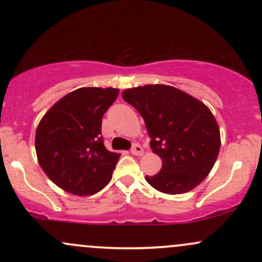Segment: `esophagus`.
Returning a JSON list of instances; mask_svg holds the SVG:
<instances>
[{
    "label": "esophagus",
    "instance_id": "esophagus-1",
    "mask_svg": "<svg viewBox=\"0 0 262 262\" xmlns=\"http://www.w3.org/2000/svg\"><path fill=\"white\" fill-rule=\"evenodd\" d=\"M130 152L133 155H137V156H141L144 154V150H143V148H141V146L139 145V144H134L133 145V148L130 149Z\"/></svg>",
    "mask_w": 262,
    "mask_h": 262
}]
</instances>
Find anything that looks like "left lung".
<instances>
[{
  "label": "left lung",
  "instance_id": "8db88e82",
  "mask_svg": "<svg viewBox=\"0 0 262 262\" xmlns=\"http://www.w3.org/2000/svg\"><path fill=\"white\" fill-rule=\"evenodd\" d=\"M123 98L145 122L152 152L162 167L146 182L167 194L193 189L208 176L221 149L214 116L203 102L167 85H145L124 90Z\"/></svg>",
  "mask_w": 262,
  "mask_h": 262
}]
</instances>
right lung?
<instances>
[{
	"label": "right lung",
	"mask_w": 262,
	"mask_h": 262,
	"mask_svg": "<svg viewBox=\"0 0 262 262\" xmlns=\"http://www.w3.org/2000/svg\"><path fill=\"white\" fill-rule=\"evenodd\" d=\"M113 87H81L44 114L35 132V151L47 176L69 193H97L112 179L121 154L103 145L102 117L116 101Z\"/></svg>",
	"instance_id": "right-lung-1"
}]
</instances>
